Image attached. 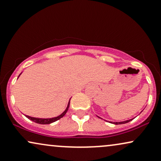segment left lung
I'll return each instance as SVG.
<instances>
[{"mask_svg":"<svg viewBox=\"0 0 161 161\" xmlns=\"http://www.w3.org/2000/svg\"><path fill=\"white\" fill-rule=\"evenodd\" d=\"M99 118H100V117H99ZM102 119V118H101ZM129 119V120H126V121H123V122H110V123H113V124H114V125H121V124H125V123H128V122H130V121H131L132 119Z\"/></svg>","mask_w":161,"mask_h":161,"instance_id":"1","label":"left lung"}]
</instances>
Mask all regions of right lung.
<instances>
[{
	"instance_id": "right-lung-1",
	"label": "right lung",
	"mask_w": 161,
	"mask_h": 161,
	"mask_svg": "<svg viewBox=\"0 0 161 161\" xmlns=\"http://www.w3.org/2000/svg\"><path fill=\"white\" fill-rule=\"evenodd\" d=\"M21 75V74L19 75V76ZM71 99V98H70ZM69 104H70V100H69V102L68 103V105H67V108L65 109L64 112L63 113V114H61L59 116H57V117H53V118H50V119H41V118H35V117H31V116H27L26 115V117L27 118H28L29 119H31V121H33V122H34L36 123H38V124H42V125H47V124H51V123L52 122H56V121L59 120V119H61L62 117H63L65 116V114H66V112L68 111L69 110Z\"/></svg>"
}]
</instances>
